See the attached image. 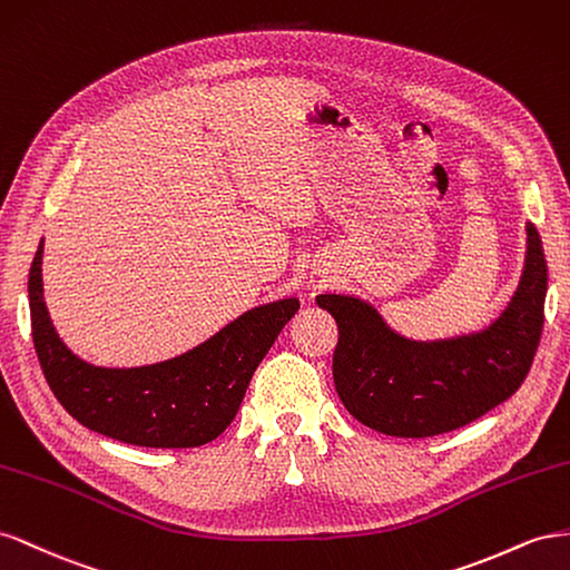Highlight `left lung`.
I'll return each instance as SVG.
<instances>
[{"mask_svg":"<svg viewBox=\"0 0 570 570\" xmlns=\"http://www.w3.org/2000/svg\"><path fill=\"white\" fill-rule=\"evenodd\" d=\"M525 234L513 296L475 332L411 338L361 296L315 298L338 327L334 386L357 422L389 436H434L468 425L518 392L540 344L547 296L542 238L530 222Z\"/></svg>","mask_w":570,"mask_h":570,"instance_id":"1","label":"left lung"}]
</instances>
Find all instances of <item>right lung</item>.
I'll return each instance as SVG.
<instances>
[{
  "label": "right lung",
  "instance_id": "1",
  "mask_svg": "<svg viewBox=\"0 0 570 570\" xmlns=\"http://www.w3.org/2000/svg\"><path fill=\"white\" fill-rule=\"evenodd\" d=\"M42 250L45 240L30 265L28 303L45 380L80 425L136 446L188 449L217 439L236 417L259 361L301 307L294 296L255 305L203 344L153 365H92L63 344L47 313Z\"/></svg>",
  "mask_w": 570,
  "mask_h": 570
}]
</instances>
